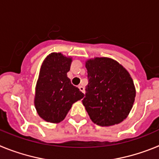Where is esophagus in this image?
I'll use <instances>...</instances> for the list:
<instances>
[{
  "mask_svg": "<svg viewBox=\"0 0 159 159\" xmlns=\"http://www.w3.org/2000/svg\"><path fill=\"white\" fill-rule=\"evenodd\" d=\"M79 89L80 90L81 92H82L84 94L85 93V88H84L83 86H81V85H80V86H79Z\"/></svg>",
  "mask_w": 159,
  "mask_h": 159,
  "instance_id": "1",
  "label": "esophagus"
}]
</instances>
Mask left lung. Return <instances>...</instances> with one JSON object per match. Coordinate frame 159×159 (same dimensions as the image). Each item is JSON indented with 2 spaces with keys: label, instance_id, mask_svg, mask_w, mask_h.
I'll return each instance as SVG.
<instances>
[{
  "label": "left lung",
  "instance_id": "left-lung-1",
  "mask_svg": "<svg viewBox=\"0 0 159 159\" xmlns=\"http://www.w3.org/2000/svg\"><path fill=\"white\" fill-rule=\"evenodd\" d=\"M85 67L89 83L83 104L90 119L101 127L123 122L131 111L136 95L130 73L108 57L88 59Z\"/></svg>",
  "mask_w": 159,
  "mask_h": 159
}]
</instances>
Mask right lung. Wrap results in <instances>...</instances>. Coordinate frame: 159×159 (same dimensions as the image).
<instances>
[{
	"label": "right lung",
	"instance_id": "add662e5",
	"mask_svg": "<svg viewBox=\"0 0 159 159\" xmlns=\"http://www.w3.org/2000/svg\"><path fill=\"white\" fill-rule=\"evenodd\" d=\"M72 58L61 52H52L41 64L36 85L34 105L44 121L59 123L65 119L74 102L84 94L73 86L67 73Z\"/></svg>",
	"mask_w": 159,
	"mask_h": 159
}]
</instances>
